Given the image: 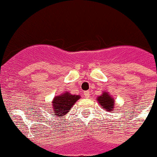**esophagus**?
Segmentation results:
<instances>
[{"mask_svg":"<svg viewBox=\"0 0 157 157\" xmlns=\"http://www.w3.org/2000/svg\"><path fill=\"white\" fill-rule=\"evenodd\" d=\"M84 95H85V97L86 98H89L90 96V92L88 91H84Z\"/></svg>","mask_w":157,"mask_h":157,"instance_id":"34e87169","label":"esophagus"}]
</instances>
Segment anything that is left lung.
<instances>
[{
	"instance_id": "obj_1",
	"label": "left lung",
	"mask_w": 157,
	"mask_h": 157,
	"mask_svg": "<svg viewBox=\"0 0 157 157\" xmlns=\"http://www.w3.org/2000/svg\"><path fill=\"white\" fill-rule=\"evenodd\" d=\"M97 101L100 104V106L103 109L106 110L108 112H111L114 109V100L111 96L108 94V92L105 91L102 93L101 95L97 98Z\"/></svg>"
}]
</instances>
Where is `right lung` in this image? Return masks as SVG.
Instances as JSON below:
<instances>
[{
	"label": "right lung",
	"mask_w": 157,
	"mask_h": 157,
	"mask_svg": "<svg viewBox=\"0 0 157 157\" xmlns=\"http://www.w3.org/2000/svg\"><path fill=\"white\" fill-rule=\"evenodd\" d=\"M80 96L76 94H71L66 91L60 95L56 96L52 102V109L50 111H53L54 114L59 117H63L65 114L69 112L74 104L80 98Z\"/></svg>",
	"instance_id": "add662e5"
}]
</instances>
